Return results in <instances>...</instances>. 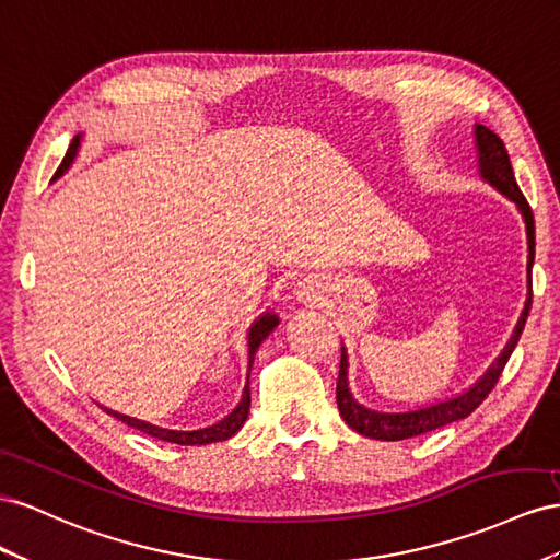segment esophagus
Returning a JSON list of instances; mask_svg holds the SVG:
<instances>
[{
    "label": "esophagus",
    "instance_id": "1",
    "mask_svg": "<svg viewBox=\"0 0 560 560\" xmlns=\"http://www.w3.org/2000/svg\"><path fill=\"white\" fill-rule=\"evenodd\" d=\"M300 298L305 300V302H312L316 295H314V289H310V285H302L300 289Z\"/></svg>",
    "mask_w": 560,
    "mask_h": 560
}]
</instances>
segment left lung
I'll list each match as a JSON object with an SVG mask.
<instances>
[{"mask_svg":"<svg viewBox=\"0 0 560 560\" xmlns=\"http://www.w3.org/2000/svg\"><path fill=\"white\" fill-rule=\"evenodd\" d=\"M476 145H478V152H481L483 178L492 187H498L502 195H506L511 201H516V206L525 218V228H528V246H530L528 267H533V262H535V218H533L528 199L523 197V191L516 185V178H514V171H511V162H509L504 142L498 136H494L490 129H486V126L478 124L476 126ZM530 305H533V298H528V305H525V310H523V316H521V322L516 326L514 338H511V342L502 351V357L492 363V369L483 375V380L478 382L476 387H471L467 394H462L457 398H451V401H443V404L429 406V408H422V410L394 412L392 415V412H375V410L359 406L347 389V377H345L347 375L345 373L347 371V357L342 354L340 373H338V387H335V398H338V408H340L342 420L363 436L380 439V441H404V439L420 436V434H427V431H434L443 424H451L455 420L467 418V415H471L478 406L486 401L488 394L500 382L504 365L511 357V351L516 349V345L521 340V332L525 328V322H528Z\"/></svg>","mask_w":560,"mask_h":560,"instance_id":"1","label":"left lung"}]
</instances>
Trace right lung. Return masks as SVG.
Listing matches in <instances>:
<instances>
[{
	"label": "right lung",
	"mask_w": 560,
	"mask_h": 560,
	"mask_svg": "<svg viewBox=\"0 0 560 560\" xmlns=\"http://www.w3.org/2000/svg\"><path fill=\"white\" fill-rule=\"evenodd\" d=\"M77 148H79V136L70 142V148L66 152V159H62L56 175H60L62 171H66L72 159L77 154ZM277 326V316H269L265 314L260 322H255L253 328H250V335H248V363H253L255 359V351H258V347L262 345V340L269 335V330ZM248 408H250V389H248V382H246V389H244V396L242 401H238V406L228 415L225 420H220L218 424L213 427H206V429H197V431H173V429H162V427H154V424H148L142 420H136V418H129V415H121V412H115V410H107L112 418H117L121 422H126L133 429H140L142 434H148L152 439H159V441H171V443H178V445H206V443H215V441H228L230 436H234L238 429H242V424L246 422L248 418Z\"/></svg>",
	"instance_id": "1"
}]
</instances>
